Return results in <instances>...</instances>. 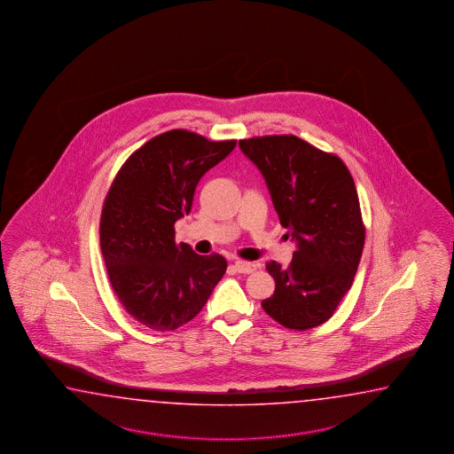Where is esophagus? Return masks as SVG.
<instances>
[{"mask_svg": "<svg viewBox=\"0 0 454 454\" xmlns=\"http://www.w3.org/2000/svg\"><path fill=\"white\" fill-rule=\"evenodd\" d=\"M233 267H235V270L237 272H240V274H251V272H254L256 270V264L254 262H249V261H235L233 262Z\"/></svg>", "mask_w": 454, "mask_h": 454, "instance_id": "esophagus-1", "label": "esophagus"}]
</instances>
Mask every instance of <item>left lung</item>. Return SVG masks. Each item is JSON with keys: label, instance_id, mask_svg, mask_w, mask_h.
<instances>
[{"label": "left lung", "instance_id": "1", "mask_svg": "<svg viewBox=\"0 0 454 454\" xmlns=\"http://www.w3.org/2000/svg\"><path fill=\"white\" fill-rule=\"evenodd\" d=\"M239 145L261 170L280 223L296 241L286 269L267 262L276 292L261 306L286 329L317 327L351 288L364 248L355 180L338 156L294 135L254 137Z\"/></svg>", "mask_w": 454, "mask_h": 454}]
</instances>
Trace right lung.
Listing matches in <instances>:
<instances>
[{
  "mask_svg": "<svg viewBox=\"0 0 454 454\" xmlns=\"http://www.w3.org/2000/svg\"><path fill=\"white\" fill-rule=\"evenodd\" d=\"M235 145L169 130L125 160L107 192L99 243L109 282L125 311L148 329L187 324L225 274L221 254L201 256L177 245L174 223L190 213L200 178Z\"/></svg>",
  "mask_w": 454,
  "mask_h": 454,
  "instance_id": "obj_1",
  "label": "right lung"
}]
</instances>
